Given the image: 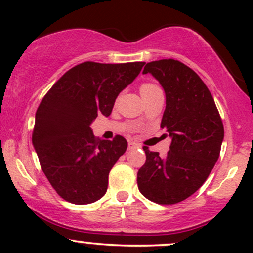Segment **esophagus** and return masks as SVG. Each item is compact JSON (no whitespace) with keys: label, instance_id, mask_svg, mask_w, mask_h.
<instances>
[{"label":"esophagus","instance_id":"34e87169","mask_svg":"<svg viewBox=\"0 0 253 253\" xmlns=\"http://www.w3.org/2000/svg\"><path fill=\"white\" fill-rule=\"evenodd\" d=\"M138 148H140V145L138 143H135V141H129L128 143V149L129 150H132V149H138Z\"/></svg>","mask_w":253,"mask_h":253}]
</instances>
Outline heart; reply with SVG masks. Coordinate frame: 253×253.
<instances>
[{
    "mask_svg": "<svg viewBox=\"0 0 253 253\" xmlns=\"http://www.w3.org/2000/svg\"><path fill=\"white\" fill-rule=\"evenodd\" d=\"M154 86H155V85H152V84H144V85H141V87H140V92H141V91L149 90V88L154 87Z\"/></svg>",
    "mask_w": 253,
    "mask_h": 253,
    "instance_id": "b5f03b06",
    "label": "heart"
}]
</instances>
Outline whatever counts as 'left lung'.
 Returning <instances> with one entry per match:
<instances>
[{
    "label": "left lung",
    "mask_w": 253,
    "mask_h": 253,
    "mask_svg": "<svg viewBox=\"0 0 253 253\" xmlns=\"http://www.w3.org/2000/svg\"><path fill=\"white\" fill-rule=\"evenodd\" d=\"M158 80L166 93L161 128L171 144L166 156L144 146L146 161L137 175L144 197L158 204H175L196 192L220 156L224 131L209 88L180 61L146 63L143 74Z\"/></svg>",
    "instance_id": "obj_1"
}]
</instances>
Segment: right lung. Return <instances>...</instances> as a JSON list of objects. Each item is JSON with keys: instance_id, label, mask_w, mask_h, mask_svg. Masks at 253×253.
<instances>
[{"instance_id": "add662e5", "label": "right lung", "mask_w": 253, "mask_h": 253, "mask_svg": "<svg viewBox=\"0 0 253 253\" xmlns=\"http://www.w3.org/2000/svg\"><path fill=\"white\" fill-rule=\"evenodd\" d=\"M145 62L80 63L66 72L42 99L32 144L54 190L73 204H90L104 196L110 169L127 149V140L97 139L91 124L109 116L119 93Z\"/></svg>"}]
</instances>
